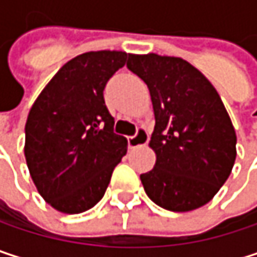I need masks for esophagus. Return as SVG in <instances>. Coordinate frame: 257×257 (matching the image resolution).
<instances>
[{
  "label": "esophagus",
  "instance_id": "obj_1",
  "mask_svg": "<svg viewBox=\"0 0 257 257\" xmlns=\"http://www.w3.org/2000/svg\"><path fill=\"white\" fill-rule=\"evenodd\" d=\"M149 143V132L144 128H140L134 137H129L128 144L131 149H137L141 146H146Z\"/></svg>",
  "mask_w": 257,
  "mask_h": 257
}]
</instances>
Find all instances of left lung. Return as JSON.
I'll use <instances>...</instances> for the list:
<instances>
[{"mask_svg":"<svg viewBox=\"0 0 257 257\" xmlns=\"http://www.w3.org/2000/svg\"><path fill=\"white\" fill-rule=\"evenodd\" d=\"M128 68L150 92L155 131L152 171L140 179L147 196L170 211H192L225 184L236 158V134L210 80L187 61L131 55Z\"/></svg>","mask_w":257,"mask_h":257,"instance_id":"left-lung-1","label":"left lung"}]
</instances>
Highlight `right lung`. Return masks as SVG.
<instances>
[{"label": "right lung", "instance_id": "obj_1", "mask_svg": "<svg viewBox=\"0 0 257 257\" xmlns=\"http://www.w3.org/2000/svg\"><path fill=\"white\" fill-rule=\"evenodd\" d=\"M126 52L98 50L68 61L41 90L25 125V159L43 199L78 214L104 196L113 170L128 150L113 132L104 87L126 64Z\"/></svg>", "mask_w": 257, "mask_h": 257}]
</instances>
